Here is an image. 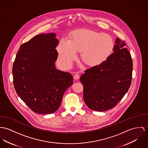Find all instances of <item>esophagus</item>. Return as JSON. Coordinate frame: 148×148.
Wrapping results in <instances>:
<instances>
[{
    "mask_svg": "<svg viewBox=\"0 0 148 148\" xmlns=\"http://www.w3.org/2000/svg\"><path fill=\"white\" fill-rule=\"evenodd\" d=\"M74 79H78L79 78V75L78 74H75L74 75Z\"/></svg>",
    "mask_w": 148,
    "mask_h": 148,
    "instance_id": "34e87169",
    "label": "esophagus"
}]
</instances>
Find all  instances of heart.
<instances>
[{
    "label": "heart",
    "mask_w": 148,
    "mask_h": 148,
    "mask_svg": "<svg viewBox=\"0 0 148 148\" xmlns=\"http://www.w3.org/2000/svg\"><path fill=\"white\" fill-rule=\"evenodd\" d=\"M114 48L113 38L88 29L74 32L70 40L62 38L57 47L58 61L63 68L69 67L77 58V51H82L83 61L89 66L101 64L112 53Z\"/></svg>",
    "instance_id": "heart-1"
}]
</instances>
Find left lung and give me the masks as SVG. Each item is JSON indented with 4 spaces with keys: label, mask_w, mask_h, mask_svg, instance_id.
Masks as SVG:
<instances>
[{
    "label": "left lung",
    "mask_w": 148,
    "mask_h": 148,
    "mask_svg": "<svg viewBox=\"0 0 148 148\" xmlns=\"http://www.w3.org/2000/svg\"><path fill=\"white\" fill-rule=\"evenodd\" d=\"M125 45L116 38L114 53L101 64L86 69L80 77L83 99L91 110L103 112L113 108L128 91L133 63Z\"/></svg>",
    "instance_id": "1"
}]
</instances>
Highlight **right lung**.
<instances>
[{
  "instance_id": "obj_1",
  "label": "right lung",
  "mask_w": 148,
  "mask_h": 148,
  "mask_svg": "<svg viewBox=\"0 0 148 148\" xmlns=\"http://www.w3.org/2000/svg\"><path fill=\"white\" fill-rule=\"evenodd\" d=\"M55 37V33L39 34L21 45L13 65L16 93L38 114L55 112L73 84L69 73L56 69L58 41Z\"/></svg>"
}]
</instances>
